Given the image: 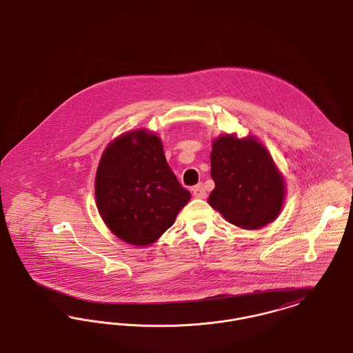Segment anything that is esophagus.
<instances>
[{"label": "esophagus", "instance_id": "obj_1", "mask_svg": "<svg viewBox=\"0 0 353 353\" xmlns=\"http://www.w3.org/2000/svg\"><path fill=\"white\" fill-rule=\"evenodd\" d=\"M192 192H194V196H195L196 199H204V198L207 196V192H205V190H204L202 183L195 185V187L192 188Z\"/></svg>", "mask_w": 353, "mask_h": 353}]
</instances>
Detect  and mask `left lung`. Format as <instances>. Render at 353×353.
Returning a JSON list of instances; mask_svg holds the SVG:
<instances>
[{
  "label": "left lung",
  "mask_w": 353,
  "mask_h": 353,
  "mask_svg": "<svg viewBox=\"0 0 353 353\" xmlns=\"http://www.w3.org/2000/svg\"><path fill=\"white\" fill-rule=\"evenodd\" d=\"M208 204L243 230L274 222L285 199V181L271 154L254 135L223 134L212 141Z\"/></svg>",
  "instance_id": "obj_1"
}]
</instances>
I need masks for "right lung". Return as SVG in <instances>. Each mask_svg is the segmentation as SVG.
Segmentation results:
<instances>
[{
  "instance_id": "obj_1",
  "label": "right lung",
  "mask_w": 353,
  "mask_h": 353,
  "mask_svg": "<svg viewBox=\"0 0 353 353\" xmlns=\"http://www.w3.org/2000/svg\"><path fill=\"white\" fill-rule=\"evenodd\" d=\"M94 188L108 228L138 247L158 241L191 198L168 166L161 138L148 129L112 139L99 159Z\"/></svg>"
}]
</instances>
